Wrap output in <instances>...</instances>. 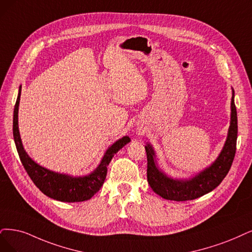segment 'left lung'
I'll use <instances>...</instances> for the list:
<instances>
[{
	"label": "left lung",
	"mask_w": 252,
	"mask_h": 252,
	"mask_svg": "<svg viewBox=\"0 0 252 252\" xmlns=\"http://www.w3.org/2000/svg\"><path fill=\"white\" fill-rule=\"evenodd\" d=\"M234 97L235 91L232 89L230 126L225 144L217 160L194 178L190 180H173L168 178L157 166L153 146L146 144L147 182L155 193L168 200L186 201L196 199L218 187L228 173L237 150L238 117Z\"/></svg>",
	"instance_id": "8db88e82"
}]
</instances>
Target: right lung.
Masks as SVG:
<instances>
[{
    "mask_svg": "<svg viewBox=\"0 0 252 252\" xmlns=\"http://www.w3.org/2000/svg\"><path fill=\"white\" fill-rule=\"evenodd\" d=\"M21 91L22 87L20 86L13 112V138L21 162L27 173L29 174L30 179L43 194L53 199L65 202H79L90 199L104 184L108 171L107 167L112 158L120 148H123L126 143L131 141V139L127 136H125L117 140L113 145H111L102 157L97 168L88 175L73 178L70 175L51 171L35 163L24 150L20 131H18L17 120Z\"/></svg>",
    "mask_w": 252,
    "mask_h": 252,
    "instance_id": "right-lung-1",
    "label": "right lung"
}]
</instances>
